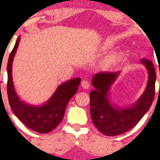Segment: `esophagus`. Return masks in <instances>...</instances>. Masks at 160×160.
I'll list each match as a JSON object with an SVG mask.
<instances>
[{"instance_id":"esophagus-1","label":"esophagus","mask_w":160,"mask_h":160,"mask_svg":"<svg viewBox=\"0 0 160 160\" xmlns=\"http://www.w3.org/2000/svg\"><path fill=\"white\" fill-rule=\"evenodd\" d=\"M82 88H84V89H88L90 88V83L88 80H83L81 83Z\"/></svg>"}]
</instances>
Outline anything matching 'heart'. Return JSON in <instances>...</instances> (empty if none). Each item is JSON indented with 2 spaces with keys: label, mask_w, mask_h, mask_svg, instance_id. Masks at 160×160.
<instances>
[{
  "label": "heart",
  "mask_w": 160,
  "mask_h": 160,
  "mask_svg": "<svg viewBox=\"0 0 160 160\" xmlns=\"http://www.w3.org/2000/svg\"><path fill=\"white\" fill-rule=\"evenodd\" d=\"M115 61H116V56H110L108 59H107V60L105 61V63L107 66H111L112 65V64H114Z\"/></svg>",
  "instance_id": "heart-1"
}]
</instances>
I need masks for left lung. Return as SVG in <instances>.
Instances as JSON below:
<instances>
[{"label": "left lung", "instance_id": "8db88e82", "mask_svg": "<svg viewBox=\"0 0 160 160\" xmlns=\"http://www.w3.org/2000/svg\"><path fill=\"white\" fill-rule=\"evenodd\" d=\"M149 72L146 88L135 104L128 108L113 106L108 100V91L119 72H101L92 78L94 90L90 93V116L93 125L104 135L114 136L125 133L138 124L149 111L155 96L156 76L153 63L146 59H141ZM160 74V73H159Z\"/></svg>", "mask_w": 160, "mask_h": 160}]
</instances>
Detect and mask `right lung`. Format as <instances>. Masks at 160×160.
<instances>
[{
    "mask_svg": "<svg viewBox=\"0 0 160 160\" xmlns=\"http://www.w3.org/2000/svg\"><path fill=\"white\" fill-rule=\"evenodd\" d=\"M20 36L9 56L8 62L7 90L9 104L16 117L30 129L45 134L51 132L62 122L69 101L77 93L80 78L62 83L49 101L41 106H33L21 101L16 93L12 80V62L18 46Z\"/></svg>",
    "mask_w": 160,
    "mask_h": 160,
    "instance_id": "obj_1",
    "label": "right lung"
}]
</instances>
